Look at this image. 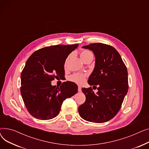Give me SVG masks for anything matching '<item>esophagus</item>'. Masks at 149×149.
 I'll return each mask as SVG.
<instances>
[{"label":"esophagus","instance_id":"esophagus-1","mask_svg":"<svg viewBox=\"0 0 149 149\" xmlns=\"http://www.w3.org/2000/svg\"><path fill=\"white\" fill-rule=\"evenodd\" d=\"M78 91L79 92H81V88L80 86H78Z\"/></svg>","mask_w":149,"mask_h":149}]
</instances>
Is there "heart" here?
<instances>
[{"label":"heart","instance_id":"obj_1","mask_svg":"<svg viewBox=\"0 0 149 149\" xmlns=\"http://www.w3.org/2000/svg\"><path fill=\"white\" fill-rule=\"evenodd\" d=\"M70 56H69L66 61H65V67H66L67 66V63L68 61L69 60V59L70 58ZM80 57L83 60V61H84V60H86V59L91 58V57H93V54L92 53V52H91L89 50L87 49H84L81 51L80 52ZM86 77V74H74L73 75H72L69 78V80L71 81H73L74 83H76L77 84H83L84 82Z\"/></svg>","mask_w":149,"mask_h":149}]
</instances>
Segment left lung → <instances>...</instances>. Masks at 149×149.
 Segmentation results:
<instances>
[{"instance_id":"left-lung-1","label":"left lung","mask_w":149,"mask_h":149,"mask_svg":"<svg viewBox=\"0 0 149 149\" xmlns=\"http://www.w3.org/2000/svg\"><path fill=\"white\" fill-rule=\"evenodd\" d=\"M83 48L95 54V68L88 81L98 91L95 93L92 87L82 88L86 101L79 106V112L88 121L104 123L113 118L121 107L129 88L127 69L118 52L111 45L97 43Z\"/></svg>"}]
</instances>
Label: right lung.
<instances>
[{
	"instance_id": "1",
	"label": "right lung",
	"mask_w": 149,
	"mask_h": 149,
	"mask_svg": "<svg viewBox=\"0 0 149 149\" xmlns=\"http://www.w3.org/2000/svg\"><path fill=\"white\" fill-rule=\"evenodd\" d=\"M78 45L45 47L35 51L26 61L21 73L20 92L26 108L34 118H55L64 100L77 92V85L73 82L65 81L56 87L51 81L65 77L66 58Z\"/></svg>"
}]
</instances>
